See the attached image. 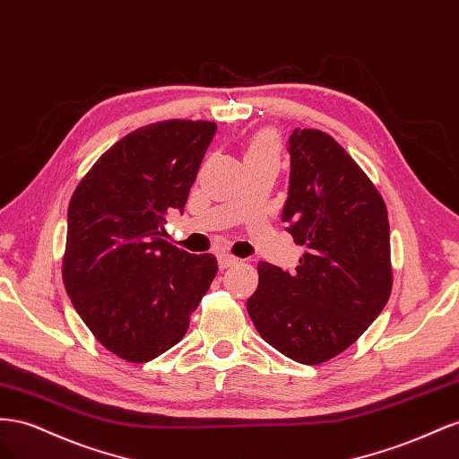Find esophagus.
Segmentation results:
<instances>
[{
  "mask_svg": "<svg viewBox=\"0 0 459 459\" xmlns=\"http://www.w3.org/2000/svg\"><path fill=\"white\" fill-rule=\"evenodd\" d=\"M237 264H238L237 257H232V255H229V254H219V267H221V269H229V267L237 265Z\"/></svg>",
  "mask_w": 459,
  "mask_h": 459,
  "instance_id": "obj_1",
  "label": "esophagus"
}]
</instances>
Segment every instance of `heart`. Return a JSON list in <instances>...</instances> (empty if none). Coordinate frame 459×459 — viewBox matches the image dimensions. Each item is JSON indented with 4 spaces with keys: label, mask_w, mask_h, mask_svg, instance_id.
<instances>
[{
    "label": "heart",
    "mask_w": 459,
    "mask_h": 459,
    "mask_svg": "<svg viewBox=\"0 0 459 459\" xmlns=\"http://www.w3.org/2000/svg\"><path fill=\"white\" fill-rule=\"evenodd\" d=\"M252 155H269V157H277V140L271 133H261L257 134L250 148H247L246 157H252Z\"/></svg>",
    "instance_id": "heart-1"
}]
</instances>
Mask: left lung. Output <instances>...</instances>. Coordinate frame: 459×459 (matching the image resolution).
Instances as JSON below:
<instances>
[{"mask_svg": "<svg viewBox=\"0 0 459 459\" xmlns=\"http://www.w3.org/2000/svg\"><path fill=\"white\" fill-rule=\"evenodd\" d=\"M288 153L282 222L304 254L292 273L259 261V284L246 307L267 344L317 365L356 342L388 302V213L369 177L333 136L296 128Z\"/></svg>", "mask_w": 459, "mask_h": 459, "instance_id": "left-lung-1", "label": "left lung"}]
</instances>
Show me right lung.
<instances>
[{"label": "right lung", "instance_id": "right-lung-1", "mask_svg": "<svg viewBox=\"0 0 459 459\" xmlns=\"http://www.w3.org/2000/svg\"><path fill=\"white\" fill-rule=\"evenodd\" d=\"M217 125L171 119L136 128L78 182L67 213L63 282L98 342L146 363L185 338L217 274L213 254L165 240L182 212Z\"/></svg>", "mask_w": 459, "mask_h": 459}]
</instances>
